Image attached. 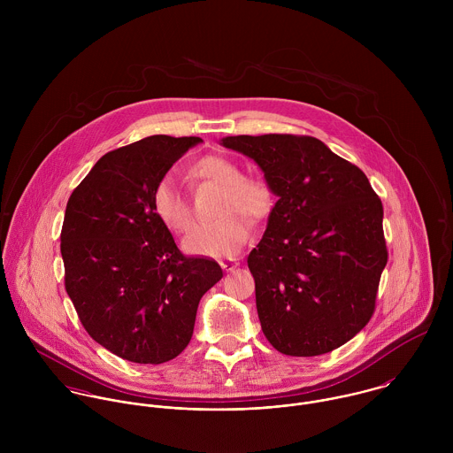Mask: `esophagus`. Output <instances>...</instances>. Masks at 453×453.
<instances>
[{
    "instance_id": "34e87169",
    "label": "esophagus",
    "mask_w": 453,
    "mask_h": 453,
    "mask_svg": "<svg viewBox=\"0 0 453 453\" xmlns=\"http://www.w3.org/2000/svg\"><path fill=\"white\" fill-rule=\"evenodd\" d=\"M219 265H221V268H223V270L232 272V270H235V268L239 266V261L235 258H223L219 259Z\"/></svg>"
}]
</instances>
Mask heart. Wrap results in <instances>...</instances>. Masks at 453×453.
<instances>
[{
  "instance_id": "heart-1",
  "label": "heart",
  "mask_w": 453,
  "mask_h": 453,
  "mask_svg": "<svg viewBox=\"0 0 453 453\" xmlns=\"http://www.w3.org/2000/svg\"><path fill=\"white\" fill-rule=\"evenodd\" d=\"M188 176L195 181L219 185L223 194L216 221L200 223L187 235L183 246L196 257H230L237 253L250 237V225L241 216L258 221L270 211V190L257 176H244L235 162L223 155H205L188 167ZM153 211L158 219L174 234H185L194 212L188 198L180 190L171 176H164L153 188Z\"/></svg>"
}]
</instances>
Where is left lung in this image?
Wrapping results in <instances>:
<instances>
[{
	"instance_id": "8db88e82",
	"label": "left lung",
	"mask_w": 453,
	"mask_h": 453,
	"mask_svg": "<svg viewBox=\"0 0 453 453\" xmlns=\"http://www.w3.org/2000/svg\"><path fill=\"white\" fill-rule=\"evenodd\" d=\"M279 196L248 266L263 334L286 356L338 349L375 312L388 265L382 200L366 174L312 135H228Z\"/></svg>"
}]
</instances>
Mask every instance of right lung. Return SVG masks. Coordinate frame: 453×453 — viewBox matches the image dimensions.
Listing matches in <instances>:
<instances>
[{"mask_svg": "<svg viewBox=\"0 0 453 453\" xmlns=\"http://www.w3.org/2000/svg\"><path fill=\"white\" fill-rule=\"evenodd\" d=\"M200 141L160 134L113 150L65 205V291L85 331L130 363L180 356L200 298L223 277L214 259L178 250L151 202L155 185Z\"/></svg>", "mask_w": 453, "mask_h": 453, "instance_id": "1", "label": "right lung"}]
</instances>
